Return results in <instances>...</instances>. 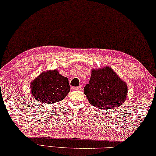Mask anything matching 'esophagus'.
<instances>
[{"mask_svg": "<svg viewBox=\"0 0 156 156\" xmlns=\"http://www.w3.org/2000/svg\"><path fill=\"white\" fill-rule=\"evenodd\" d=\"M82 88H83V86L82 85L79 86H77V87H74L73 88L74 90H82Z\"/></svg>", "mask_w": 156, "mask_h": 156, "instance_id": "1", "label": "esophagus"}]
</instances>
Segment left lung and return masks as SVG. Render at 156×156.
<instances>
[{
	"label": "left lung",
	"mask_w": 156,
	"mask_h": 156,
	"mask_svg": "<svg viewBox=\"0 0 156 156\" xmlns=\"http://www.w3.org/2000/svg\"><path fill=\"white\" fill-rule=\"evenodd\" d=\"M89 103L100 109H111L124 104L128 93L126 83L111 67L93 69L83 89Z\"/></svg>",
	"instance_id": "obj_1"
}]
</instances>
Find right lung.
<instances>
[{
    "mask_svg": "<svg viewBox=\"0 0 156 156\" xmlns=\"http://www.w3.org/2000/svg\"><path fill=\"white\" fill-rule=\"evenodd\" d=\"M30 88L34 99L49 104L63 100L70 90L68 78L57 70L41 73L32 81Z\"/></svg>",
    "mask_w": 156,
    "mask_h": 156,
    "instance_id": "obj_1",
    "label": "right lung"
}]
</instances>
